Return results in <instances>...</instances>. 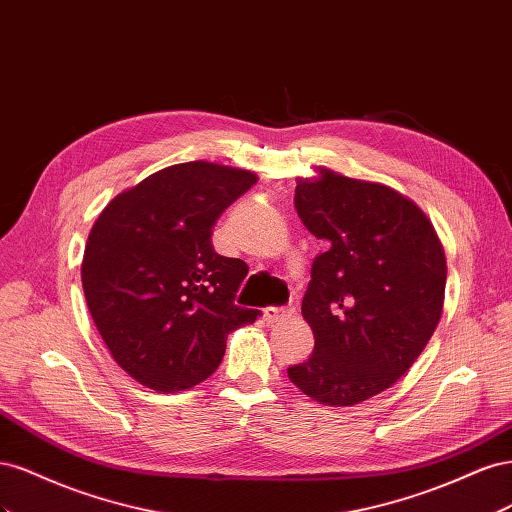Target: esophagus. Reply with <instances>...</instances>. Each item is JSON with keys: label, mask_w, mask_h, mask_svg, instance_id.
Instances as JSON below:
<instances>
[{"label": "esophagus", "mask_w": 512, "mask_h": 512, "mask_svg": "<svg viewBox=\"0 0 512 512\" xmlns=\"http://www.w3.org/2000/svg\"><path fill=\"white\" fill-rule=\"evenodd\" d=\"M262 316H265L267 322H280V320H286L288 316H292V309H284V307H267L265 312H262Z\"/></svg>", "instance_id": "esophagus-1"}]
</instances>
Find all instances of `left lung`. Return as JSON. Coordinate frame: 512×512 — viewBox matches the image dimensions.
Here are the masks:
<instances>
[{
  "label": "left lung",
  "instance_id": "1",
  "mask_svg": "<svg viewBox=\"0 0 512 512\" xmlns=\"http://www.w3.org/2000/svg\"><path fill=\"white\" fill-rule=\"evenodd\" d=\"M318 173L294 190L301 222L327 243L301 303L316 344L288 378L324 406H354L393 386L427 346L442 316L446 258L410 198Z\"/></svg>",
  "mask_w": 512,
  "mask_h": 512
}]
</instances>
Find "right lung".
Returning <instances> with one entry per match:
<instances>
[{
  "label": "right lung",
  "mask_w": 512,
  "mask_h": 512,
  "mask_svg": "<svg viewBox=\"0 0 512 512\" xmlns=\"http://www.w3.org/2000/svg\"><path fill=\"white\" fill-rule=\"evenodd\" d=\"M258 177L185 162L117 194L89 232L81 280L117 365L147 389L175 393L209 378L226 337L260 312L235 305L247 265L213 250L220 215Z\"/></svg>",
  "instance_id": "add662e5"
}]
</instances>
